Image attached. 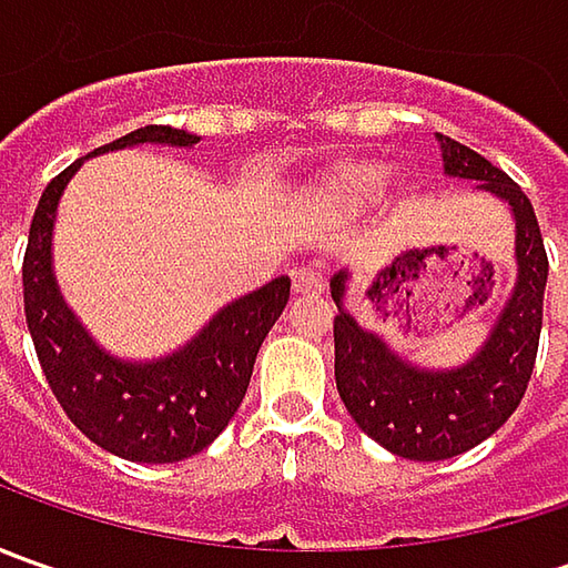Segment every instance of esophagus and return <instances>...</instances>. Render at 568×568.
<instances>
[{
    "instance_id": "esophagus-1",
    "label": "esophagus",
    "mask_w": 568,
    "mask_h": 568,
    "mask_svg": "<svg viewBox=\"0 0 568 568\" xmlns=\"http://www.w3.org/2000/svg\"><path fill=\"white\" fill-rule=\"evenodd\" d=\"M291 281H294V291L296 294H322L325 291V277L318 268H296L291 274Z\"/></svg>"
}]
</instances>
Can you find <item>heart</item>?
Segmentation results:
<instances>
[{"instance_id":"heart-1","label":"heart","mask_w":568,"mask_h":568,"mask_svg":"<svg viewBox=\"0 0 568 568\" xmlns=\"http://www.w3.org/2000/svg\"><path fill=\"white\" fill-rule=\"evenodd\" d=\"M388 180V166L379 161H341L328 166L310 189V202L316 211L354 217L376 202Z\"/></svg>"}]
</instances>
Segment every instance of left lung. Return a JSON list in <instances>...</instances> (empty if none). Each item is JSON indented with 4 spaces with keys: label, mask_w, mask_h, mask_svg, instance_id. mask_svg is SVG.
Returning a JSON list of instances; mask_svg holds the SVG:
<instances>
[{
    "label": "left lung",
    "mask_w": 568,
    "mask_h": 568,
    "mask_svg": "<svg viewBox=\"0 0 568 568\" xmlns=\"http://www.w3.org/2000/svg\"><path fill=\"white\" fill-rule=\"evenodd\" d=\"M439 142L448 176L480 180V189L506 199L515 214L518 284L484 351L462 369L420 373L398 361L376 335L363 332L341 310L347 274H335L332 281V296L341 310L335 316V382L341 402L369 439L414 462L455 458L480 446L513 417L535 373L550 268L535 207L521 186L468 144L443 135Z\"/></svg>",
    "instance_id": "8db88e82"
}]
</instances>
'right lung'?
<instances>
[{"label":"right lung","mask_w":568,"mask_h":568,"mask_svg":"<svg viewBox=\"0 0 568 568\" xmlns=\"http://www.w3.org/2000/svg\"><path fill=\"white\" fill-rule=\"evenodd\" d=\"M142 142L192 148L199 139L170 125H144L94 154ZM81 161L65 166L43 189L28 233L21 284L37 361L59 407L91 443L125 462H183L211 446L236 414L250 388L255 354L287 306L291 281L274 277L255 294L230 303L199 338L166 361L120 363L106 357L62 303L50 265L55 205Z\"/></svg>","instance_id":"obj_1"}]
</instances>
